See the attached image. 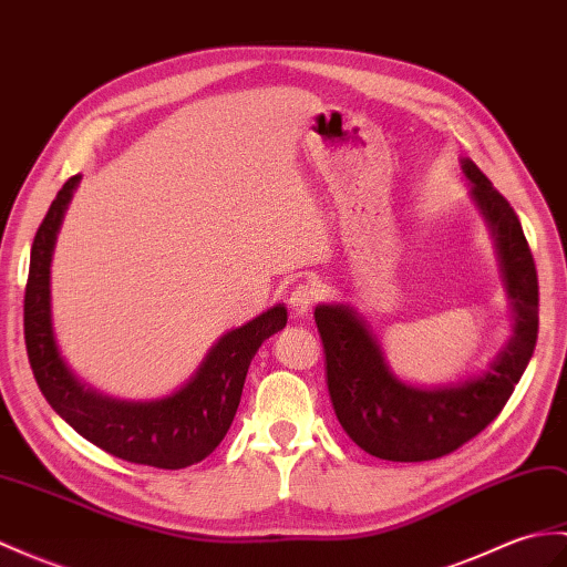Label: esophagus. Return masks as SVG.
Returning <instances> with one entry per match:
<instances>
[{"label": "esophagus", "mask_w": 567, "mask_h": 567, "mask_svg": "<svg viewBox=\"0 0 567 567\" xmlns=\"http://www.w3.org/2000/svg\"><path fill=\"white\" fill-rule=\"evenodd\" d=\"M316 297H319V289H316V285H311V282H299V285L292 289V292H289L287 305L292 307L295 313L305 316V313L313 307Z\"/></svg>", "instance_id": "esophagus-1"}]
</instances>
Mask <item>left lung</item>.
Instances as JSON below:
<instances>
[{
  "label": "left lung",
  "mask_w": 567,
  "mask_h": 567,
  "mask_svg": "<svg viewBox=\"0 0 567 567\" xmlns=\"http://www.w3.org/2000/svg\"><path fill=\"white\" fill-rule=\"evenodd\" d=\"M462 168L493 231L515 309V333L488 372L458 384L411 386L389 370L377 338L350 307L319 305L313 311L338 423L360 450L386 462H430L476 437L503 411L536 348L538 278L519 217L476 164L462 159Z\"/></svg>",
  "instance_id": "8db88e82"
}]
</instances>
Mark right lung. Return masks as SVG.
<instances>
[{
	"mask_svg": "<svg viewBox=\"0 0 567 567\" xmlns=\"http://www.w3.org/2000/svg\"><path fill=\"white\" fill-rule=\"evenodd\" d=\"M82 176H72L52 200L31 246L23 297L25 352L38 389L64 423L84 440L130 464L186 468L217 450L241 401L248 364L270 336L282 331V305L224 333L186 386L154 401H121L79 381L55 343L50 321V260L64 209Z\"/></svg>",
	"mask_w": 567,
	"mask_h": 567,
	"instance_id": "obj_1",
	"label": "right lung"
}]
</instances>
